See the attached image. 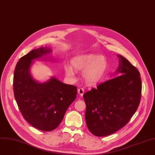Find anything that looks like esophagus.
I'll use <instances>...</instances> for the list:
<instances>
[{"label":"esophagus","instance_id":"1","mask_svg":"<svg viewBox=\"0 0 155 155\" xmlns=\"http://www.w3.org/2000/svg\"><path fill=\"white\" fill-rule=\"evenodd\" d=\"M78 94H79V95L80 96H83V94H84V89L83 88H80V89H78Z\"/></svg>","mask_w":155,"mask_h":155}]
</instances>
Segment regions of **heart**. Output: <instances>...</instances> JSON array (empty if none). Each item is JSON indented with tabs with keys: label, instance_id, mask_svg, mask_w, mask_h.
Wrapping results in <instances>:
<instances>
[{
	"label": "heart",
	"instance_id": "obj_1",
	"mask_svg": "<svg viewBox=\"0 0 155 155\" xmlns=\"http://www.w3.org/2000/svg\"><path fill=\"white\" fill-rule=\"evenodd\" d=\"M71 64L76 71H83L84 80L89 84L100 81L105 77L108 69V64L105 58L98 55L75 57L72 59ZM64 69L68 77H75V72L71 66L66 65Z\"/></svg>",
	"mask_w": 155,
	"mask_h": 155
}]
</instances>
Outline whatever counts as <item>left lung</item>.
Masks as SVG:
<instances>
[{
	"instance_id": "8db88e82",
	"label": "left lung",
	"mask_w": 155,
	"mask_h": 155,
	"mask_svg": "<svg viewBox=\"0 0 155 155\" xmlns=\"http://www.w3.org/2000/svg\"><path fill=\"white\" fill-rule=\"evenodd\" d=\"M114 75H120L99 84L83 95L88 130L96 136L110 135L124 127L136 113L140 103V73L120 55Z\"/></svg>"
}]
</instances>
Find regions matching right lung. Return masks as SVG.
Returning a JSON list of instances; mask_svg holds the SVG:
<instances>
[{
	"label": "right lung",
	"mask_w": 155,
	"mask_h": 155,
	"mask_svg": "<svg viewBox=\"0 0 155 155\" xmlns=\"http://www.w3.org/2000/svg\"><path fill=\"white\" fill-rule=\"evenodd\" d=\"M50 47L35 49L18 62L14 72L13 90L18 107L27 122L35 128L50 131L61 124L64 114L77 97V87L62 83L55 77L41 83L31 74L34 60H54L47 55Z\"/></svg>",
	"instance_id": "right-lung-1"
}]
</instances>
